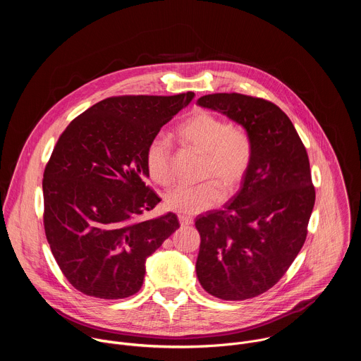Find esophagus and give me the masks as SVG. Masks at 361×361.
<instances>
[{"label": "esophagus", "mask_w": 361, "mask_h": 361, "mask_svg": "<svg viewBox=\"0 0 361 361\" xmlns=\"http://www.w3.org/2000/svg\"><path fill=\"white\" fill-rule=\"evenodd\" d=\"M178 220H180L181 227H185V226H191V224H192V219L188 217V216H185V214H180V216H178Z\"/></svg>", "instance_id": "esophagus-1"}]
</instances>
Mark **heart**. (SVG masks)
<instances>
[{"instance_id": "obj_1", "label": "heart", "mask_w": 361, "mask_h": 361, "mask_svg": "<svg viewBox=\"0 0 361 361\" xmlns=\"http://www.w3.org/2000/svg\"><path fill=\"white\" fill-rule=\"evenodd\" d=\"M177 137L184 145L204 154L202 178L216 179L226 192H231L244 180L252 154L251 140L244 127L228 124L210 111L197 110L178 126ZM144 163L154 183L171 184L173 149L167 138L156 137L148 144ZM215 182L207 180L170 190L164 195L166 209L194 216L214 207L223 200V191Z\"/></svg>"}]
</instances>
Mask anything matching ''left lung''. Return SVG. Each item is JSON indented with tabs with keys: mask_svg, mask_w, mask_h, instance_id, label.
<instances>
[{
	"mask_svg": "<svg viewBox=\"0 0 361 361\" xmlns=\"http://www.w3.org/2000/svg\"><path fill=\"white\" fill-rule=\"evenodd\" d=\"M197 104L244 127L252 147L238 192L224 209L195 219L197 277L217 298H252L286 274L305 241L316 201L310 161L293 123L273 102L219 92Z\"/></svg>",
	"mask_w": 361,
	"mask_h": 361,
	"instance_id": "8db88e82",
	"label": "left lung"
}]
</instances>
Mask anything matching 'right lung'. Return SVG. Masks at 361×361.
<instances>
[{"instance_id": "add662e5", "label": "right lung", "mask_w": 361, "mask_h": 361, "mask_svg": "<svg viewBox=\"0 0 361 361\" xmlns=\"http://www.w3.org/2000/svg\"><path fill=\"white\" fill-rule=\"evenodd\" d=\"M194 92L102 99L74 118L45 166L44 228L57 264L78 291L135 294L145 260L178 227L174 213L138 220L161 201L147 184L145 149Z\"/></svg>"}]
</instances>
